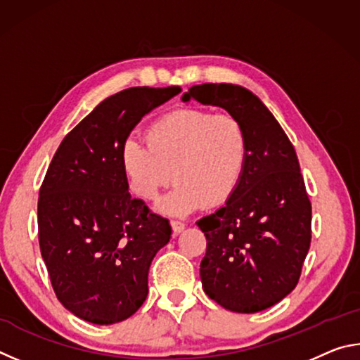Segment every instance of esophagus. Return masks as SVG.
Returning a JSON list of instances; mask_svg holds the SVG:
<instances>
[{
    "mask_svg": "<svg viewBox=\"0 0 360 360\" xmlns=\"http://www.w3.org/2000/svg\"><path fill=\"white\" fill-rule=\"evenodd\" d=\"M169 224H172V229H173L174 233H179V231H182V230L186 229V224L182 222V221H179V219H172V221H169Z\"/></svg>",
    "mask_w": 360,
    "mask_h": 360,
    "instance_id": "obj_1",
    "label": "esophagus"
}]
</instances>
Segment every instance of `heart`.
<instances>
[{
  "instance_id": "b5f03b06",
  "label": "heart",
  "mask_w": 360,
  "mask_h": 360,
  "mask_svg": "<svg viewBox=\"0 0 360 360\" xmlns=\"http://www.w3.org/2000/svg\"><path fill=\"white\" fill-rule=\"evenodd\" d=\"M146 141L129 138L122 146V165L135 193L154 200L162 188L178 184L160 202L168 214H187L203 202L229 200L245 176L249 136L231 114L206 109H176L152 122Z\"/></svg>"
}]
</instances>
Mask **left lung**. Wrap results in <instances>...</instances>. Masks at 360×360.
Listing matches in <instances>:
<instances>
[{"label": "left lung", "mask_w": 360, "mask_h": 360, "mask_svg": "<svg viewBox=\"0 0 360 360\" xmlns=\"http://www.w3.org/2000/svg\"><path fill=\"white\" fill-rule=\"evenodd\" d=\"M184 101L221 106L249 136L245 176L221 210L197 225L206 295L235 313H257L295 289L311 243V202L294 146L266 106L231 84L193 85Z\"/></svg>", "instance_id": "8db88e82"}]
</instances>
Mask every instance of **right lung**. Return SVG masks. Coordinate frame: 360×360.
I'll return each instance as SVG.
<instances>
[{
	"label": "right lung",
	"instance_id": "add662e5",
	"mask_svg": "<svg viewBox=\"0 0 360 360\" xmlns=\"http://www.w3.org/2000/svg\"><path fill=\"white\" fill-rule=\"evenodd\" d=\"M179 87H131L101 101L60 143L39 188L38 236L52 289L72 314L115 324L148 297L168 219L131 198L122 146L152 109Z\"/></svg>",
	"mask_w": 360,
	"mask_h": 360
}]
</instances>
